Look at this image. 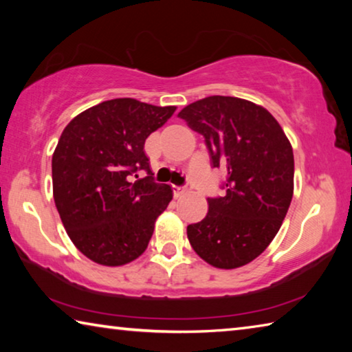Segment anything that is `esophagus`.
<instances>
[{
    "instance_id": "34e87169",
    "label": "esophagus",
    "mask_w": 352,
    "mask_h": 352,
    "mask_svg": "<svg viewBox=\"0 0 352 352\" xmlns=\"http://www.w3.org/2000/svg\"><path fill=\"white\" fill-rule=\"evenodd\" d=\"M172 189H174L175 194H182V192H184V190H188L189 186H188V184H186V186H177V184H172Z\"/></svg>"
}]
</instances>
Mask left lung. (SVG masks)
I'll return each mask as SVG.
<instances>
[{"label": "left lung", "mask_w": 352, "mask_h": 352, "mask_svg": "<svg viewBox=\"0 0 352 352\" xmlns=\"http://www.w3.org/2000/svg\"><path fill=\"white\" fill-rule=\"evenodd\" d=\"M205 138L212 168H223L222 197H208V214L188 225V239L217 269H237L264 252L281 228L294 195V151L264 107L210 96L178 113Z\"/></svg>", "instance_id": "left-lung-1"}]
</instances>
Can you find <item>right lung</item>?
I'll return each instance as SVG.
<instances>
[{
    "label": "right lung",
    "instance_id": "1",
    "mask_svg": "<svg viewBox=\"0 0 352 352\" xmlns=\"http://www.w3.org/2000/svg\"><path fill=\"white\" fill-rule=\"evenodd\" d=\"M174 111L119 98L65 127L52 155V190L69 239L88 259L116 267L144 253L155 220L172 200L169 184L155 182L144 142Z\"/></svg>",
    "mask_w": 352,
    "mask_h": 352
}]
</instances>
